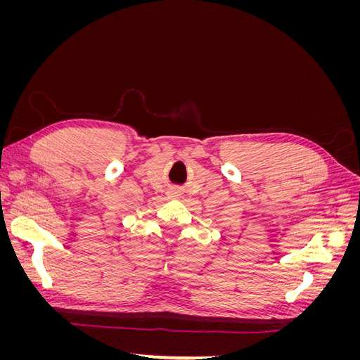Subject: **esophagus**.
<instances>
[{
	"mask_svg": "<svg viewBox=\"0 0 360 360\" xmlns=\"http://www.w3.org/2000/svg\"><path fill=\"white\" fill-rule=\"evenodd\" d=\"M172 193H174V197H177V195H179V193H177V192H176V191H174V192H172Z\"/></svg>",
	"mask_w": 360,
	"mask_h": 360,
	"instance_id": "1",
	"label": "esophagus"
}]
</instances>
